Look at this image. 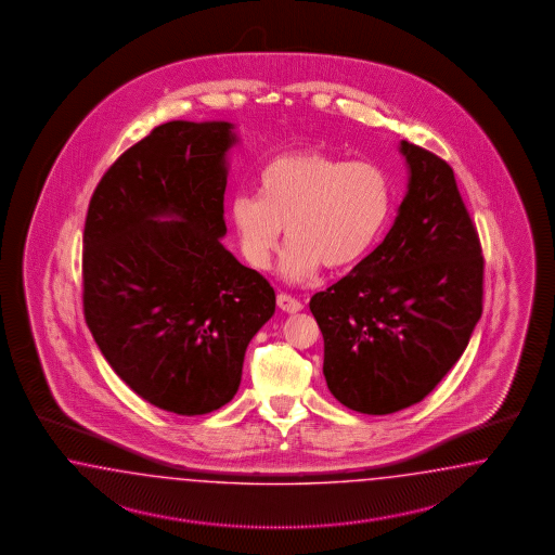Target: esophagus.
I'll return each mask as SVG.
<instances>
[{"mask_svg": "<svg viewBox=\"0 0 555 555\" xmlns=\"http://www.w3.org/2000/svg\"><path fill=\"white\" fill-rule=\"evenodd\" d=\"M276 305L286 313H297V311L302 309V302L299 299H295V297H291V295H286V293H281L276 297Z\"/></svg>", "mask_w": 555, "mask_h": 555, "instance_id": "obj_1", "label": "esophagus"}]
</instances>
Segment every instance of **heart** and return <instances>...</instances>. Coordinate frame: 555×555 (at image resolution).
I'll use <instances>...</instances> for the list:
<instances>
[{"instance_id": "heart-1", "label": "heart", "mask_w": 555, "mask_h": 555, "mask_svg": "<svg viewBox=\"0 0 555 555\" xmlns=\"http://www.w3.org/2000/svg\"><path fill=\"white\" fill-rule=\"evenodd\" d=\"M392 211L387 170L370 160H346L320 149L286 152L258 175V197L230 203L240 250L254 269H267L288 240L283 272L302 281L323 267H353L374 248Z\"/></svg>"}]
</instances>
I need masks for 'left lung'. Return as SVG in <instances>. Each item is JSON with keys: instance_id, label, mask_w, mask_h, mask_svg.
I'll return each instance as SVG.
<instances>
[{"instance_id": "left-lung-1", "label": "left lung", "mask_w": 555, "mask_h": 555, "mask_svg": "<svg viewBox=\"0 0 555 555\" xmlns=\"http://www.w3.org/2000/svg\"><path fill=\"white\" fill-rule=\"evenodd\" d=\"M409 191L385 240L311 297L327 388L348 409L387 415L423 401L482 315L485 256L454 170L401 142Z\"/></svg>"}]
</instances>
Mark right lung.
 Instances as JSON below:
<instances>
[{
    "mask_svg": "<svg viewBox=\"0 0 555 555\" xmlns=\"http://www.w3.org/2000/svg\"><path fill=\"white\" fill-rule=\"evenodd\" d=\"M234 140L228 121L156 126L105 170L85 218L87 327L138 397L177 415L234 399L274 313L269 281L219 242Z\"/></svg>",
    "mask_w": 555,
    "mask_h": 555,
    "instance_id": "1",
    "label": "right lung"
}]
</instances>
